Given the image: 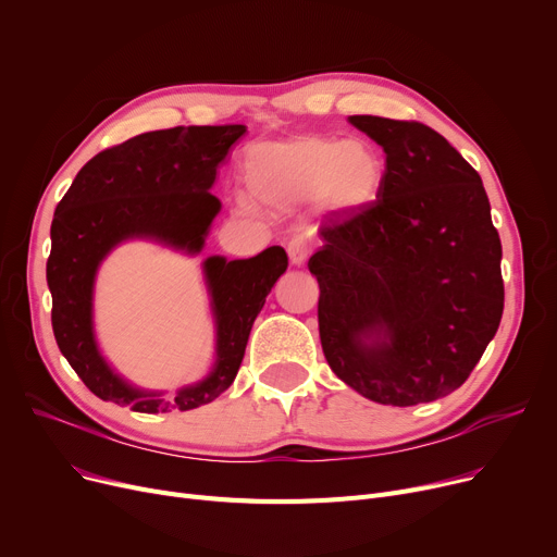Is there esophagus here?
<instances>
[{"label":"esophagus","instance_id":"esophagus-1","mask_svg":"<svg viewBox=\"0 0 557 557\" xmlns=\"http://www.w3.org/2000/svg\"><path fill=\"white\" fill-rule=\"evenodd\" d=\"M286 252H288V259H290V263H294V267H302V263L309 259L311 248H309V242L305 237H294L288 242Z\"/></svg>","mask_w":557,"mask_h":557}]
</instances>
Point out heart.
Segmentation results:
<instances>
[{"mask_svg":"<svg viewBox=\"0 0 557 557\" xmlns=\"http://www.w3.org/2000/svg\"><path fill=\"white\" fill-rule=\"evenodd\" d=\"M242 175L261 208L290 210L313 200L318 212L349 219L382 196L386 162L366 139L288 135L246 146ZM237 210L248 214L252 205L239 200Z\"/></svg>","mask_w":557,"mask_h":557,"instance_id":"heart-1","label":"heart"}]
</instances>
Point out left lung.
<instances>
[{
    "instance_id": "obj_1",
    "label": "left lung",
    "mask_w": 557,
    "mask_h": 557,
    "mask_svg": "<svg viewBox=\"0 0 557 557\" xmlns=\"http://www.w3.org/2000/svg\"><path fill=\"white\" fill-rule=\"evenodd\" d=\"M347 122L384 149L386 183L370 210L320 230L323 248L309 259L325 359L376 404L441 399L465 384L504 313L483 181L424 124Z\"/></svg>"
}]
</instances>
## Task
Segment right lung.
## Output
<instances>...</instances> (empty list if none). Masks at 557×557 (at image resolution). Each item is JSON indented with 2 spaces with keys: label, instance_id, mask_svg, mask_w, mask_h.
Wrapping results in <instances>:
<instances>
[{
  "label": "right lung",
  "instance_id": "obj_1",
  "mask_svg": "<svg viewBox=\"0 0 557 557\" xmlns=\"http://www.w3.org/2000/svg\"><path fill=\"white\" fill-rule=\"evenodd\" d=\"M244 133V124L141 133L95 156L58 202L47 259L51 327L63 357L103 401L137 413L191 411L214 401L237 376L255 318L288 267L284 248L271 246L248 259H202L214 361L175 397L139 388L108 363L95 330V286L108 255L128 242H151L187 257L202 252L221 212V200L210 194L216 166Z\"/></svg>",
  "mask_w": 557,
  "mask_h": 557
}]
</instances>
